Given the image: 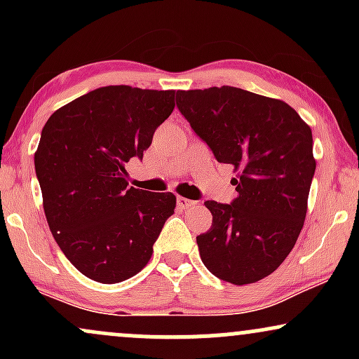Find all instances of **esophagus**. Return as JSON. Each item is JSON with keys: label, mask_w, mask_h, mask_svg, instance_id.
I'll return each instance as SVG.
<instances>
[{"label": "esophagus", "mask_w": 359, "mask_h": 359, "mask_svg": "<svg viewBox=\"0 0 359 359\" xmlns=\"http://www.w3.org/2000/svg\"><path fill=\"white\" fill-rule=\"evenodd\" d=\"M192 205H196V203H194V201H191V199H185V197H177V208L179 209H189V208H192Z\"/></svg>", "instance_id": "34e87169"}]
</instances>
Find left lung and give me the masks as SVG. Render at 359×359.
Here are the masks:
<instances>
[{
  "mask_svg": "<svg viewBox=\"0 0 359 359\" xmlns=\"http://www.w3.org/2000/svg\"><path fill=\"white\" fill-rule=\"evenodd\" d=\"M177 108L217 162L240 172L231 204L204 203L212 214L211 229L197 236L205 269L234 285L269 277L306 219L311 128L287 102L231 86L177 90Z\"/></svg>",
  "mask_w": 359,
  "mask_h": 359,
  "instance_id": "left-lung-1",
  "label": "left lung"
}]
</instances>
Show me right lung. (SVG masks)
Listing matches in <instances>:
<instances>
[{
    "mask_svg": "<svg viewBox=\"0 0 359 359\" xmlns=\"http://www.w3.org/2000/svg\"><path fill=\"white\" fill-rule=\"evenodd\" d=\"M175 90L108 86L48 118L35 154L43 211L57 245L82 275L118 283L137 275L174 214L172 192L128 187L126 162L151 145Z\"/></svg>",
    "mask_w": 359,
    "mask_h": 359,
    "instance_id": "obj_1",
    "label": "right lung"
}]
</instances>
